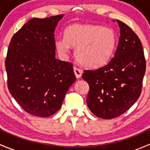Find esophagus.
<instances>
[{
	"label": "esophagus",
	"mask_w": 150,
	"mask_h": 150,
	"mask_svg": "<svg viewBox=\"0 0 150 150\" xmlns=\"http://www.w3.org/2000/svg\"><path fill=\"white\" fill-rule=\"evenodd\" d=\"M74 73H75L77 78H80L81 77V75H82L83 72L81 69H79V68L76 67H74Z\"/></svg>",
	"instance_id": "34e87169"
}]
</instances>
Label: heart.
Segmentation results:
<instances>
[{
	"label": "heart",
	"instance_id": "heart-1",
	"mask_svg": "<svg viewBox=\"0 0 150 150\" xmlns=\"http://www.w3.org/2000/svg\"><path fill=\"white\" fill-rule=\"evenodd\" d=\"M116 44V34L111 28L97 25H73L64 32V38L55 40L58 52L66 54L75 48V57L81 65L96 68L111 58Z\"/></svg>",
	"mask_w": 150,
	"mask_h": 150
}]
</instances>
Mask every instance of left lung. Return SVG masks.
<instances>
[{
	"instance_id": "obj_1",
	"label": "left lung",
	"mask_w": 150,
	"mask_h": 150,
	"mask_svg": "<svg viewBox=\"0 0 150 150\" xmlns=\"http://www.w3.org/2000/svg\"><path fill=\"white\" fill-rule=\"evenodd\" d=\"M117 22L120 36L115 57L106 65L85 69L82 75L89 85L88 107L103 119L121 115L137 102L146 69L140 39L126 24Z\"/></svg>"
}]
</instances>
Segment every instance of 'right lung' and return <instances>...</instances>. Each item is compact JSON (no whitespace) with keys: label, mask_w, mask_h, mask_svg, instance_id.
Returning <instances> with one entry per match:
<instances>
[{"label":"right lung","mask_w":150,"mask_h":150,"mask_svg":"<svg viewBox=\"0 0 150 150\" xmlns=\"http://www.w3.org/2000/svg\"><path fill=\"white\" fill-rule=\"evenodd\" d=\"M62 16L30 19L8 46L5 62L8 91L33 115L45 117L57 112L76 80L72 63L55 58L54 30Z\"/></svg>","instance_id":"1"}]
</instances>
